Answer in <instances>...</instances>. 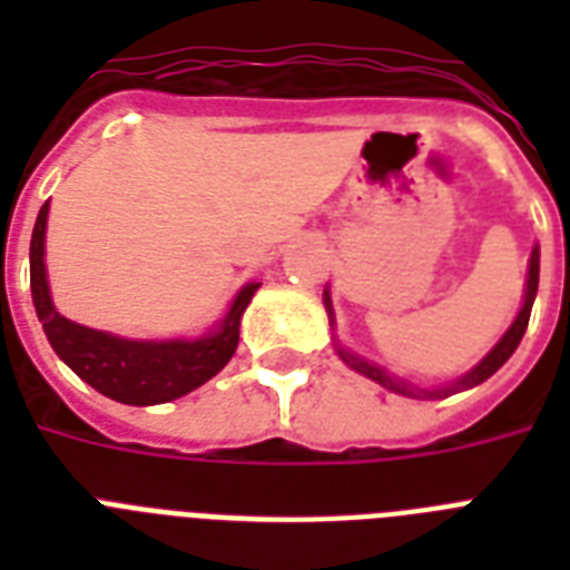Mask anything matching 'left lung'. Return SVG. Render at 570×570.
Segmentation results:
<instances>
[{
    "mask_svg": "<svg viewBox=\"0 0 570 570\" xmlns=\"http://www.w3.org/2000/svg\"><path fill=\"white\" fill-rule=\"evenodd\" d=\"M535 293H539V248L532 250L530 257V275H527V295H523V307L521 313H518V320L512 322V328L505 331L503 340L497 343L491 352H488L482 361H479L473 370H470L468 375H461L452 387H443V390H420V387H411V384H405V381L393 379V375H387L381 366L370 364V361H364V357L352 355V352H346L343 346H337V355L346 361L355 373L366 375V379L379 381L381 387L393 390V393H402V396H450V393H455V390H468V387H476V384H482L485 379H491V375L500 370V366L509 361V357L514 355V348H518V343H521L523 331H527V325H530V313H532V302H535ZM325 307H328V316L331 322H334V311H331V295L325 293Z\"/></svg>",
    "mask_w": 570,
    "mask_h": 570,
    "instance_id": "obj_1",
    "label": "left lung"
}]
</instances>
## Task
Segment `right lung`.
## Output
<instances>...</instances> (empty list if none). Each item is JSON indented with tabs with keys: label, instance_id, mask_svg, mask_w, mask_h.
<instances>
[{
	"label": "right lung",
	"instance_id": "obj_1",
	"mask_svg": "<svg viewBox=\"0 0 570 570\" xmlns=\"http://www.w3.org/2000/svg\"><path fill=\"white\" fill-rule=\"evenodd\" d=\"M49 204L40 206L31 230V302L43 322L49 346L82 381L102 396L124 405H159L171 402L222 373L239 346V320L259 284H245L233 298L218 328L197 340H124L106 331L85 328L56 311L43 266Z\"/></svg>",
	"mask_w": 570,
	"mask_h": 570
}]
</instances>
